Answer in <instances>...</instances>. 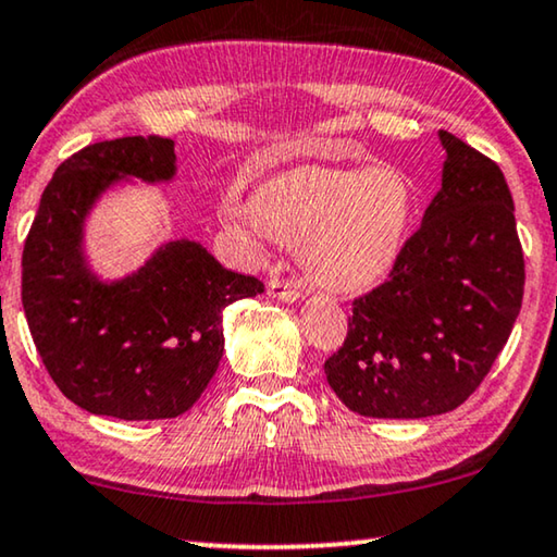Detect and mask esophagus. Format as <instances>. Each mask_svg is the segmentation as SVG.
Segmentation results:
<instances>
[{
	"label": "esophagus",
	"mask_w": 557,
	"mask_h": 557,
	"mask_svg": "<svg viewBox=\"0 0 557 557\" xmlns=\"http://www.w3.org/2000/svg\"><path fill=\"white\" fill-rule=\"evenodd\" d=\"M270 297H275L280 302H297L302 297V289L293 280H272Z\"/></svg>",
	"instance_id": "1"
}]
</instances>
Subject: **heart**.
Returning <instances> with one entry per match:
<instances>
[{"label": "heart", "mask_w": 557, "mask_h": 557, "mask_svg": "<svg viewBox=\"0 0 557 557\" xmlns=\"http://www.w3.org/2000/svg\"><path fill=\"white\" fill-rule=\"evenodd\" d=\"M418 207V187L395 164H297L272 174L255 199L225 205L230 227L305 245L310 275L335 293H360L393 270Z\"/></svg>", "instance_id": "b5f03b06"}]
</instances>
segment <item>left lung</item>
Instances as JSON below:
<instances>
[{"instance_id":"1","label":"left lung","mask_w":557,"mask_h":557,"mask_svg":"<svg viewBox=\"0 0 557 557\" xmlns=\"http://www.w3.org/2000/svg\"><path fill=\"white\" fill-rule=\"evenodd\" d=\"M440 193L389 280L352 302L325 362L335 395L364 418L450 412L483 383L516 325L525 262L500 168L450 132Z\"/></svg>"}]
</instances>
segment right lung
<instances>
[{"label": "right lung", "instance_id": "add662e5", "mask_svg": "<svg viewBox=\"0 0 557 557\" xmlns=\"http://www.w3.org/2000/svg\"><path fill=\"white\" fill-rule=\"evenodd\" d=\"M177 177L172 139L120 137L72 154L41 195L22 255V305L39 358L77 408L117 420L187 412L225 352L222 312L264 293L197 239H168L122 277L87 252V225L112 189Z\"/></svg>", "mask_w": 557, "mask_h": 557}]
</instances>
